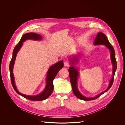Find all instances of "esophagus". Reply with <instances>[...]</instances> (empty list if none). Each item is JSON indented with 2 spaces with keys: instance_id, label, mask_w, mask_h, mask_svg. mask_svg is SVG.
Here are the masks:
<instances>
[{
  "instance_id": "obj_1",
  "label": "esophagus",
  "mask_w": 125,
  "mask_h": 125,
  "mask_svg": "<svg viewBox=\"0 0 125 125\" xmlns=\"http://www.w3.org/2000/svg\"><path fill=\"white\" fill-rule=\"evenodd\" d=\"M64 65L65 67H68L69 66V63L68 61H65L64 62Z\"/></svg>"
}]
</instances>
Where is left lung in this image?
I'll use <instances>...</instances> for the list:
<instances>
[{
	"mask_svg": "<svg viewBox=\"0 0 125 125\" xmlns=\"http://www.w3.org/2000/svg\"><path fill=\"white\" fill-rule=\"evenodd\" d=\"M93 44L94 45H104L109 50L110 53L111 61L113 64V77L110 81L109 87L105 91H104V92H103L101 93L100 94L94 97H84L80 92L78 90V88L77 87V78H78V75H79V74H78V69L76 68H75L74 66H73L74 64L78 62V58L74 57L73 58L70 59V61L71 62L70 64H71L72 66L69 68V69L68 70V71H69V74L70 81L71 84L72 86V89H73V94L77 98H78V99L84 100V101H89V100H93L96 99L97 98H98L101 95L103 94L104 93L106 92L107 91H108L110 89L111 87L112 86L113 82H114L115 74V72L116 71V66H117L116 61L115 60V50L112 45H111L109 42L108 39L105 35L102 32L98 33L95 39L94 42Z\"/></svg>",
	"mask_w": 125,
	"mask_h": 125,
	"instance_id": "1",
	"label": "left lung"
}]
</instances>
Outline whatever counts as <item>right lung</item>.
I'll use <instances>...</instances> for the list:
<instances>
[{
	"label": "right lung",
	"mask_w": 125,
	"mask_h": 125,
	"mask_svg": "<svg viewBox=\"0 0 125 125\" xmlns=\"http://www.w3.org/2000/svg\"><path fill=\"white\" fill-rule=\"evenodd\" d=\"M42 39V36L37 34L35 33H27L23 35L19 43L16 45L14 51L12 52V56L11 59V61L10 64V80L12 87L14 88V90L16 92L24 98H26L28 100L32 101H42L44 100L47 98L51 95L52 91L54 90V85H53V80L59 71L62 69L64 66V64L63 61H60L55 63L52 66H50L49 68L47 78H46V86L43 91L42 92L36 96H29L20 93L18 91V89L15 85V78L13 74V68L15 64V61L16 60V58L17 54L19 51L20 50L23 45V43L28 39H32L34 41H40Z\"/></svg>",
	"instance_id": "add662e5"
}]
</instances>
